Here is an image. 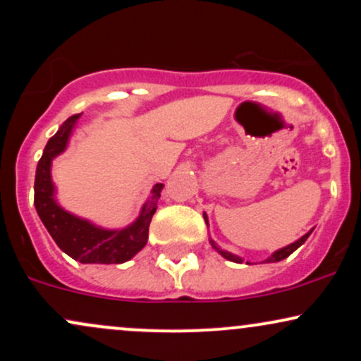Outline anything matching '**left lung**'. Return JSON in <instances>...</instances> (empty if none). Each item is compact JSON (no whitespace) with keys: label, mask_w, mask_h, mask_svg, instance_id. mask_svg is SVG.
I'll list each match as a JSON object with an SVG mask.
<instances>
[{"label":"left lung","mask_w":361,"mask_h":361,"mask_svg":"<svg viewBox=\"0 0 361 361\" xmlns=\"http://www.w3.org/2000/svg\"><path fill=\"white\" fill-rule=\"evenodd\" d=\"M204 219H205V224H207V227H209V217H207V214H204ZM312 231H314V229H310L307 234H304V235H302V238H300V239H297L295 243L288 244V246L281 247V250H276V251L273 252V255L270 256V258H267V259H264L263 263H276V261H281V259L288 258V256L292 255L293 251H295V250H299V247L302 246V244H304L305 241H307V238H309V235H310V233H312ZM209 243H210V246H212L214 250L217 251L219 255L222 256V258H226V259L233 261V263H244V258H241V256H238V255H234V252H231V251H226V250H222V247L219 246V244L215 243L212 238H209ZM246 264H252V263H250V261H246Z\"/></svg>","instance_id":"1"}]
</instances>
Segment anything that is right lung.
<instances>
[{"instance_id":"add662e5","label":"right lung","mask_w":361,"mask_h":361,"mask_svg":"<svg viewBox=\"0 0 361 361\" xmlns=\"http://www.w3.org/2000/svg\"><path fill=\"white\" fill-rule=\"evenodd\" d=\"M81 114L73 115L59 127V130L49 139L44 154L35 171V198L34 204L40 221L52 235L57 246L73 259L80 263L118 264L134 258L146 246L149 238V224L157 209L163 183H156L151 197L140 209L139 217L122 229H105L97 224L78 217L57 204L56 186H54L51 168L54 157L66 151L73 128Z\"/></svg>"}]
</instances>
